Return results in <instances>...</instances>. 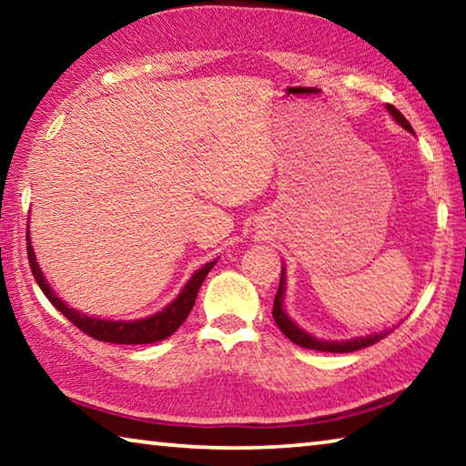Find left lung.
<instances>
[{"label":"left lung","mask_w":466,"mask_h":466,"mask_svg":"<svg viewBox=\"0 0 466 466\" xmlns=\"http://www.w3.org/2000/svg\"><path fill=\"white\" fill-rule=\"evenodd\" d=\"M389 108V113L394 116V121L399 125H403L407 131H413L411 125L405 119L403 115L399 113L397 108L392 105L386 106ZM286 275L281 271V279H279V288H278V294H275L273 299V319L278 322V327L283 335H286L291 343H296L299 347H306V350H314V351H329V353H350V351H358V350H364V347H370L380 341V339L386 337V333H376V335H370V337H360V339H351V341H343V343H335V341H319L317 337H310L309 333H304L302 329H299L296 322H291V319H288L286 310H283V291H286Z\"/></svg>","instance_id":"left-lung-1"}]
</instances>
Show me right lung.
I'll return each mask as SVG.
<instances>
[{
    "instance_id": "add662e5",
    "label": "right lung",
    "mask_w": 466,
    "mask_h": 466,
    "mask_svg": "<svg viewBox=\"0 0 466 466\" xmlns=\"http://www.w3.org/2000/svg\"><path fill=\"white\" fill-rule=\"evenodd\" d=\"M26 252H28V263H30V271H33L35 279L38 283V288L43 289V294L49 298V302L57 309L63 317H66L72 325L82 330L96 341H105V343H119V345H144V343H156L162 341V339L170 337L175 330L183 325L185 319L191 314L193 304L197 299V294H199V288L203 279L208 278V273L211 271V267L216 265V261L208 263L201 267L199 271H195V275L188 279L187 286L180 291V296L175 299V302L168 304L167 309L157 314H152V317L141 319V320H129V322H115V320H100L88 317V314H82L74 309H69L66 302H61L57 294L51 289L49 283H46L45 275L41 271V267L36 263L35 250L30 247V238L26 236Z\"/></svg>"
}]
</instances>
